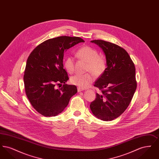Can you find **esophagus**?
<instances>
[{
	"mask_svg": "<svg viewBox=\"0 0 159 159\" xmlns=\"http://www.w3.org/2000/svg\"><path fill=\"white\" fill-rule=\"evenodd\" d=\"M83 90H84V89L82 88H80V87L77 88V91H78V92H81V91H83Z\"/></svg>",
	"mask_w": 159,
	"mask_h": 159,
	"instance_id": "1",
	"label": "esophagus"
}]
</instances>
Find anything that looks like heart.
<instances>
[{"label": "heart", "instance_id": "1", "mask_svg": "<svg viewBox=\"0 0 159 159\" xmlns=\"http://www.w3.org/2000/svg\"><path fill=\"white\" fill-rule=\"evenodd\" d=\"M76 56L80 60L86 62L85 71L93 73L95 77L102 75L107 69L106 58L99 55L95 49L89 46H84L79 48ZM64 66L67 71L71 74L75 70V60L71 56L66 57L64 60ZM90 73L84 75H75L70 78V82L81 88H86L93 80V76Z\"/></svg>", "mask_w": 159, "mask_h": 159}]
</instances>
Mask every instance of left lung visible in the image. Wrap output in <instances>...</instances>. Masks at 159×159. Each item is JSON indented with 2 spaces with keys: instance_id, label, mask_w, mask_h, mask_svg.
<instances>
[{
  "instance_id": "obj_1",
  "label": "left lung",
  "mask_w": 159,
  "mask_h": 159,
  "mask_svg": "<svg viewBox=\"0 0 159 159\" xmlns=\"http://www.w3.org/2000/svg\"><path fill=\"white\" fill-rule=\"evenodd\" d=\"M106 55L107 69L93 84L100 93L90 104L92 113L99 119L111 121L128 108L136 91L135 67L126 51L102 40L91 41Z\"/></svg>"
}]
</instances>
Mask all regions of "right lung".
Returning a JSON list of instances; mask_svg holds the SVG:
<instances>
[{
  "instance_id": "1",
  "label": "right lung",
  "mask_w": 159,
  "mask_h": 159,
  "mask_svg": "<svg viewBox=\"0 0 159 159\" xmlns=\"http://www.w3.org/2000/svg\"><path fill=\"white\" fill-rule=\"evenodd\" d=\"M80 42L79 37L60 36L37 46L26 62L24 75L25 93L38 113L52 117L61 113L77 92L75 85L67 84L68 74L63 66L64 52ZM63 84L58 89L56 86Z\"/></svg>"
}]
</instances>
